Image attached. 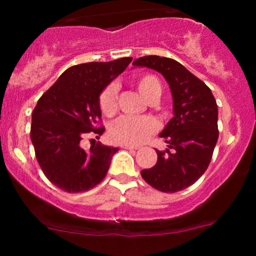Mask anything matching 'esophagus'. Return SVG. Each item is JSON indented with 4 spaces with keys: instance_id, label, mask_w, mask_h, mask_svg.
<instances>
[{
    "instance_id": "esophagus-1",
    "label": "esophagus",
    "mask_w": 256,
    "mask_h": 256,
    "mask_svg": "<svg viewBox=\"0 0 256 256\" xmlns=\"http://www.w3.org/2000/svg\"><path fill=\"white\" fill-rule=\"evenodd\" d=\"M122 148L124 149H138L137 146H131V144H122Z\"/></svg>"
}]
</instances>
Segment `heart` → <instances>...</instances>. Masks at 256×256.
I'll list each match as a JSON object with an SVG mask.
<instances>
[{"mask_svg":"<svg viewBox=\"0 0 256 256\" xmlns=\"http://www.w3.org/2000/svg\"><path fill=\"white\" fill-rule=\"evenodd\" d=\"M138 91L146 101L158 100L161 94V84L152 74L138 76L134 80ZM118 86L110 84L100 95V108L104 116H110L116 110ZM158 125L150 116H122L113 122L110 128V137L120 144H140L156 131Z\"/></svg>","mask_w":256,"mask_h":256,"instance_id":"b5f03b06","label":"heart"}]
</instances>
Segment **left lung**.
<instances>
[{
	"label": "left lung",
	"mask_w": 256,
	"mask_h": 256,
	"mask_svg": "<svg viewBox=\"0 0 256 256\" xmlns=\"http://www.w3.org/2000/svg\"><path fill=\"white\" fill-rule=\"evenodd\" d=\"M132 64L161 73L173 98V118L160 134L168 148L156 150L155 166L140 174L160 192H180L195 183L210 162L219 137L216 98L201 79L173 58L149 55Z\"/></svg>",
	"instance_id": "left-lung-1"
}]
</instances>
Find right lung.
I'll use <instances>...</instances> for the list:
<instances>
[{
  "mask_svg": "<svg viewBox=\"0 0 256 256\" xmlns=\"http://www.w3.org/2000/svg\"><path fill=\"white\" fill-rule=\"evenodd\" d=\"M132 58L70 67L38 100L32 112L31 140L46 177L66 192L92 189L107 174L119 148L98 143L89 152L80 146L90 132L104 134L100 95L125 71Z\"/></svg>",
  "mask_w": 256,
  "mask_h": 256,
  "instance_id": "right-lung-1",
  "label": "right lung"
}]
</instances>
